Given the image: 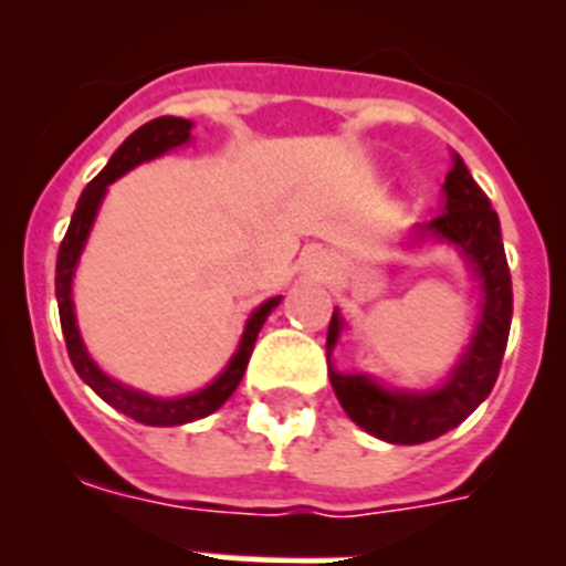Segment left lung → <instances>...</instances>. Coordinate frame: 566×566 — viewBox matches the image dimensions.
Instances as JSON below:
<instances>
[{
	"instance_id": "obj_1",
	"label": "left lung",
	"mask_w": 566,
	"mask_h": 566,
	"mask_svg": "<svg viewBox=\"0 0 566 566\" xmlns=\"http://www.w3.org/2000/svg\"><path fill=\"white\" fill-rule=\"evenodd\" d=\"M422 232L457 243L482 280V319L457 371L437 391L402 394L385 391L359 374H337L328 368V379L345 413L359 428L394 444L431 442L476 411L496 385L513 319V283L499 214L459 155H453V167L444 178V209L422 223ZM339 328L343 319L334 312L326 339L328 354L337 343Z\"/></svg>"
}]
</instances>
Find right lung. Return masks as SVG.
Returning a JSON list of instances; mask_svg holds the SVG:
<instances>
[{
  "instance_id": "add662e5",
  "label": "right lung",
  "mask_w": 566,
  "mask_h": 566,
  "mask_svg": "<svg viewBox=\"0 0 566 566\" xmlns=\"http://www.w3.org/2000/svg\"><path fill=\"white\" fill-rule=\"evenodd\" d=\"M189 129H192V122H187V118H175V115H161V118H153L149 124L135 129L127 142L115 149L113 158L107 161V167H104L82 192V198H78L76 203V212H73V218H70L67 234H64L62 247H59V260H56L59 319H62V332H64V343H67L70 363H73L78 377H82L84 382H87L90 388L104 399V402L113 405L115 411L127 413L129 419H135V422H142V424H184L218 411V408L232 397L234 388L240 385V379H243L249 357H252L254 352V339H258L260 328H263L266 317L272 314V308L280 303V297L266 300V303H263L252 317H249L238 354H234L232 363L227 365V371L214 379L212 385H207L203 391L189 394V397L155 399L142 391H133V388H127V385L109 379L107 374H104L93 359H90V354L84 352V343L82 337H78V328H76V314H73L70 286H73V269H76L78 263L84 240H87L90 227H93V221H96L98 203H102L104 192H107V187L115 181V178H122L124 172H129L135 164L149 161V158L167 153V149L172 147H181V144L189 138Z\"/></svg>"
}]
</instances>
